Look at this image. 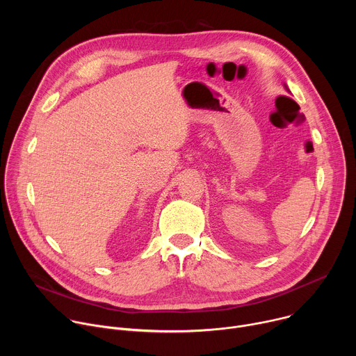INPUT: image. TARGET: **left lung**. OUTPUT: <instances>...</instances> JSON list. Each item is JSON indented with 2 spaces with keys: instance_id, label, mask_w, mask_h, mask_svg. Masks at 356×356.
<instances>
[{
  "instance_id": "obj_1",
  "label": "left lung",
  "mask_w": 356,
  "mask_h": 356,
  "mask_svg": "<svg viewBox=\"0 0 356 356\" xmlns=\"http://www.w3.org/2000/svg\"><path fill=\"white\" fill-rule=\"evenodd\" d=\"M284 87H286V90H287V91H289V88H287V86H284Z\"/></svg>"
}]
</instances>
